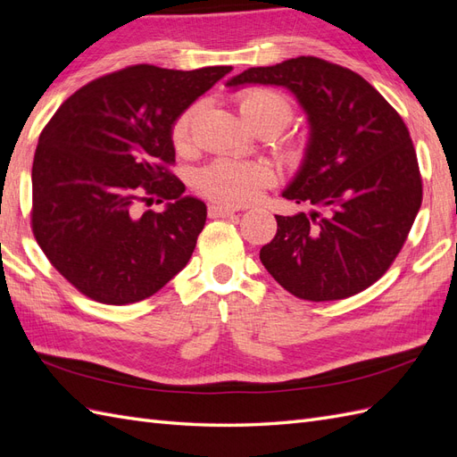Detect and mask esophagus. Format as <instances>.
<instances>
[{"mask_svg": "<svg viewBox=\"0 0 457 457\" xmlns=\"http://www.w3.org/2000/svg\"><path fill=\"white\" fill-rule=\"evenodd\" d=\"M238 210H234V207H228V205H220V204H212L210 207H207V215H210L212 219H220V217H230L237 213Z\"/></svg>", "mask_w": 457, "mask_h": 457, "instance_id": "34e87169", "label": "esophagus"}]
</instances>
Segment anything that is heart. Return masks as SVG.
<instances>
[{
  "instance_id": "1",
  "label": "heart",
  "mask_w": 457,
  "mask_h": 457,
  "mask_svg": "<svg viewBox=\"0 0 457 457\" xmlns=\"http://www.w3.org/2000/svg\"><path fill=\"white\" fill-rule=\"evenodd\" d=\"M240 114L253 129H270L272 135L287 128L294 120V104L289 96L270 87H245L237 95ZM196 106L185 108L171 123V143L177 150L190 145V128ZM280 154L289 163L305 158V145L286 137L280 141ZM274 171L267 162H244L217 158L198 173L196 188L200 195L220 205H244L253 202L262 190L274 183Z\"/></svg>"
}]
</instances>
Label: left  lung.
<instances>
[{
	"label": "left lung",
	"instance_id": "left-lung-1",
	"mask_svg": "<svg viewBox=\"0 0 457 457\" xmlns=\"http://www.w3.org/2000/svg\"><path fill=\"white\" fill-rule=\"evenodd\" d=\"M244 84L287 87L311 121L305 162L282 195L311 212L276 215L261 262L299 299L364 292L403 250L423 200L404 120L361 74L318 57L247 68L227 81Z\"/></svg>",
	"mask_w": 457,
	"mask_h": 457
}]
</instances>
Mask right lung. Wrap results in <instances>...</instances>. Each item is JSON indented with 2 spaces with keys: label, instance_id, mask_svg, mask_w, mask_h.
Returning a JSON list of instances; mask_svg holds the SVG:
<instances>
[{
  "label": "right lung",
  "instance_id": "1",
  "mask_svg": "<svg viewBox=\"0 0 457 457\" xmlns=\"http://www.w3.org/2000/svg\"><path fill=\"white\" fill-rule=\"evenodd\" d=\"M230 71L133 64L79 87L47 121L32 163L30 227L79 294L129 305L187 265L207 212L171 171V123ZM154 197L169 202L166 212L141 214Z\"/></svg>",
  "mask_w": 457,
  "mask_h": 457
}]
</instances>
